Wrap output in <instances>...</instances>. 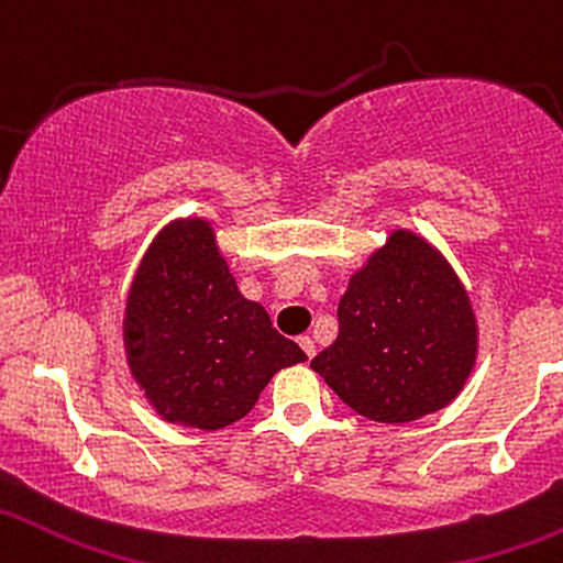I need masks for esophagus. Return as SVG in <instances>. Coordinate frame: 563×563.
I'll use <instances>...</instances> for the list:
<instances>
[{
	"mask_svg": "<svg viewBox=\"0 0 563 563\" xmlns=\"http://www.w3.org/2000/svg\"><path fill=\"white\" fill-rule=\"evenodd\" d=\"M298 345H300L302 353H306L308 358H313V353H316V345H313V340L308 338V334H302V338H298Z\"/></svg>",
	"mask_w": 563,
	"mask_h": 563,
	"instance_id": "34e87169",
	"label": "esophagus"
}]
</instances>
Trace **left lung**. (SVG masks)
Masks as SVG:
<instances>
[{
	"mask_svg": "<svg viewBox=\"0 0 563 563\" xmlns=\"http://www.w3.org/2000/svg\"><path fill=\"white\" fill-rule=\"evenodd\" d=\"M338 340L311 369L353 412L412 422L460 396L478 358L465 284L426 236L394 229L356 268L338 306Z\"/></svg>",
	"mask_w": 563,
	"mask_h": 563,
	"instance_id": "8db88e82",
	"label": "left lung"
}]
</instances>
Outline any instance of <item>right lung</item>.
<instances>
[{"instance_id": "add662e5", "label": "right lung", "mask_w": 563, "mask_h": 563, "mask_svg": "<svg viewBox=\"0 0 563 563\" xmlns=\"http://www.w3.org/2000/svg\"><path fill=\"white\" fill-rule=\"evenodd\" d=\"M132 380L162 420L220 431L284 366L306 362L239 292L207 218L169 220L143 252L122 319Z\"/></svg>"}]
</instances>
